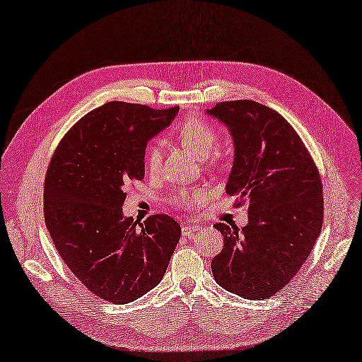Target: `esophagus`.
<instances>
[{
    "label": "esophagus",
    "mask_w": 362,
    "mask_h": 362,
    "mask_svg": "<svg viewBox=\"0 0 362 362\" xmlns=\"http://www.w3.org/2000/svg\"><path fill=\"white\" fill-rule=\"evenodd\" d=\"M198 230H199V226H197V224H184L181 228V233H182V236L192 238V235Z\"/></svg>",
    "instance_id": "34e87169"
}]
</instances>
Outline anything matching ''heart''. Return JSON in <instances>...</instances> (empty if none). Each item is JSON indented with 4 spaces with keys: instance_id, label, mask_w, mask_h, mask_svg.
<instances>
[{
    "instance_id": "heart-1",
    "label": "heart",
    "mask_w": 362,
    "mask_h": 362,
    "mask_svg": "<svg viewBox=\"0 0 362 362\" xmlns=\"http://www.w3.org/2000/svg\"><path fill=\"white\" fill-rule=\"evenodd\" d=\"M176 136L181 143L192 151L198 158H207L216 148L218 134L215 127L209 121L201 117H190L182 119L176 127ZM146 165L151 172H156L161 167L163 151L158 143H151L146 148ZM206 198V192L202 189H181L173 195L176 206L193 209L199 206Z\"/></svg>"
}]
</instances>
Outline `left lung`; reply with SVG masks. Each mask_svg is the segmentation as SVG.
<instances>
[{"mask_svg": "<svg viewBox=\"0 0 362 362\" xmlns=\"http://www.w3.org/2000/svg\"><path fill=\"white\" fill-rule=\"evenodd\" d=\"M207 115L230 130L235 161L226 192L249 202L241 230L224 223L216 283L245 299H267L301 269L322 227V182L303 139L284 117L252 100L223 101Z\"/></svg>", "mask_w": 362, "mask_h": 362, "instance_id": "8db88e82", "label": "left lung"}]
</instances>
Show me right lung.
Wrapping results in <instances>:
<instances>
[{
	"mask_svg": "<svg viewBox=\"0 0 362 362\" xmlns=\"http://www.w3.org/2000/svg\"><path fill=\"white\" fill-rule=\"evenodd\" d=\"M180 107L110 101L59 141L44 180V219L66 266L95 296L127 304L163 279L181 227L164 214L122 215L126 186L144 178L147 141Z\"/></svg>",
	"mask_w": 362,
	"mask_h": 362,
	"instance_id": "add662e5",
	"label": "right lung"
}]
</instances>
